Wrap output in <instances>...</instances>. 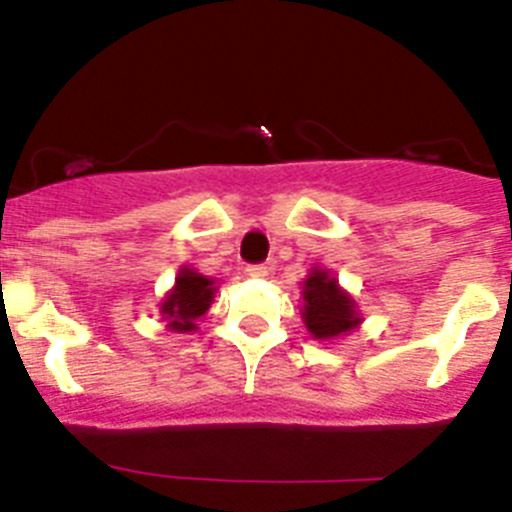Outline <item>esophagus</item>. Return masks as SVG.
I'll list each match as a JSON object with an SVG mask.
<instances>
[{"label":"esophagus","instance_id":"1","mask_svg":"<svg viewBox=\"0 0 512 512\" xmlns=\"http://www.w3.org/2000/svg\"><path fill=\"white\" fill-rule=\"evenodd\" d=\"M246 274H248V277H253V279H264V277H269V266H266V264H248Z\"/></svg>","mask_w":512,"mask_h":512}]
</instances>
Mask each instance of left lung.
<instances>
[{"mask_svg": "<svg viewBox=\"0 0 512 512\" xmlns=\"http://www.w3.org/2000/svg\"><path fill=\"white\" fill-rule=\"evenodd\" d=\"M302 297H305L302 318H305L307 330L315 338L341 336L359 323L354 312V300L325 271H312L305 282Z\"/></svg>", "mask_w": 512, "mask_h": 512, "instance_id": "obj_1", "label": "left lung"}]
</instances>
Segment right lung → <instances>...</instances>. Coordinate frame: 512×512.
Segmentation results:
<instances>
[{
    "instance_id": "add662e5",
    "label": "right lung",
    "mask_w": 512,
    "mask_h": 512,
    "mask_svg": "<svg viewBox=\"0 0 512 512\" xmlns=\"http://www.w3.org/2000/svg\"><path fill=\"white\" fill-rule=\"evenodd\" d=\"M212 282L192 269H182L176 277V287L161 305V312L169 318V328L176 333L194 330L197 318H202L212 302Z\"/></svg>"
}]
</instances>
